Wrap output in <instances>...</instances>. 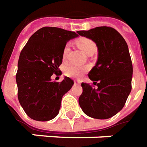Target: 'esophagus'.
<instances>
[{
  "instance_id": "obj_1",
  "label": "esophagus",
  "mask_w": 147,
  "mask_h": 147,
  "mask_svg": "<svg viewBox=\"0 0 147 147\" xmlns=\"http://www.w3.org/2000/svg\"><path fill=\"white\" fill-rule=\"evenodd\" d=\"M74 84H75V85H80V84H81V82H77V81H75V82H74Z\"/></svg>"
}]
</instances>
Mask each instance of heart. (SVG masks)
Instances as JSON below:
<instances>
[{"label": "heart", "mask_w": 147, "mask_h": 147, "mask_svg": "<svg viewBox=\"0 0 147 147\" xmlns=\"http://www.w3.org/2000/svg\"><path fill=\"white\" fill-rule=\"evenodd\" d=\"M78 45L79 47L82 49V51L88 54V52L91 51H94L96 48V43L90 38H82L78 40ZM70 50V44L66 43L63 48V52H62V56L63 59H65L68 55L69 52ZM88 69V66L85 65H78L75 64H69L66 65L65 67V74L67 77L73 78H81L85 72Z\"/></svg>", "instance_id": "1"}]
</instances>
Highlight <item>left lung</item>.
I'll list each match as a JSON object with an SVG mask.
<instances>
[{
    "label": "left lung",
    "instance_id": "1",
    "mask_svg": "<svg viewBox=\"0 0 147 147\" xmlns=\"http://www.w3.org/2000/svg\"><path fill=\"white\" fill-rule=\"evenodd\" d=\"M78 33L92 39L98 49L97 62L88 74L97 88L82 82L80 107L89 117L111 118L123 108L131 91L133 67L127 44L110 27H97Z\"/></svg>",
    "mask_w": 147,
    "mask_h": 147
}]
</instances>
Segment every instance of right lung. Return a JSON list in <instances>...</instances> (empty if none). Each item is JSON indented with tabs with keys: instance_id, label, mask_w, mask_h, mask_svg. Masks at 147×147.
<instances>
[{
	"instance_id": "obj_1",
	"label": "right lung",
	"mask_w": 147,
	"mask_h": 147,
	"mask_svg": "<svg viewBox=\"0 0 147 147\" xmlns=\"http://www.w3.org/2000/svg\"><path fill=\"white\" fill-rule=\"evenodd\" d=\"M78 36L74 32L44 27L30 37L20 52L16 75L18 100L32 119L48 121L59 114L62 96L74 81L65 77L61 82H52L51 77L58 74L66 42Z\"/></svg>"
}]
</instances>
